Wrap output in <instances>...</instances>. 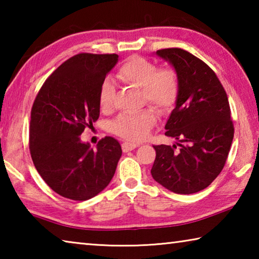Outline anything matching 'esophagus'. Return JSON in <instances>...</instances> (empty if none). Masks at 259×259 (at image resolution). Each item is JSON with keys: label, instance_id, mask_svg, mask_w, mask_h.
<instances>
[{"label": "esophagus", "instance_id": "obj_1", "mask_svg": "<svg viewBox=\"0 0 259 259\" xmlns=\"http://www.w3.org/2000/svg\"><path fill=\"white\" fill-rule=\"evenodd\" d=\"M136 147H138V144L128 143V142H125V143L122 144V151H123L124 153L129 152V151H133V150H135Z\"/></svg>", "mask_w": 259, "mask_h": 259}]
</instances>
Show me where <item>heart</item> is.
I'll return each instance as SVG.
<instances>
[{
  "label": "heart",
  "instance_id": "heart-1",
  "mask_svg": "<svg viewBox=\"0 0 259 259\" xmlns=\"http://www.w3.org/2000/svg\"><path fill=\"white\" fill-rule=\"evenodd\" d=\"M122 81L135 87L142 88L143 98L162 112L169 111L176 103L179 93V80L172 68L157 69L152 61L143 57H130L119 69ZM115 87L111 78L102 83L99 93V103L103 108L111 106ZM156 121L153 109H144L138 113L122 114L113 123V130L130 142H140L150 135V130Z\"/></svg>",
  "mask_w": 259,
  "mask_h": 259
}]
</instances>
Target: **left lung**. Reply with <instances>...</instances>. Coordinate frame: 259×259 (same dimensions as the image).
I'll list each match as a JSON object with an SVG mask.
<instances>
[{
	"mask_svg": "<svg viewBox=\"0 0 259 259\" xmlns=\"http://www.w3.org/2000/svg\"><path fill=\"white\" fill-rule=\"evenodd\" d=\"M155 55L177 73L179 93L164 126L176 143L153 145L151 174L166 190L192 194L208 187L225 165L234 137L229 99L212 69L190 52L170 48Z\"/></svg>",
	"mask_w": 259,
	"mask_h": 259,
	"instance_id": "8db88e82",
	"label": "left lung"
}]
</instances>
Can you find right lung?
<instances>
[{"instance_id": "add662e5", "label": "right lung", "mask_w": 259, "mask_h": 259, "mask_svg": "<svg viewBox=\"0 0 259 259\" xmlns=\"http://www.w3.org/2000/svg\"><path fill=\"white\" fill-rule=\"evenodd\" d=\"M119 56L78 54L43 83L30 113L29 151L37 172L64 198L85 201L115 174L120 143L105 137L94 151L80 136L98 120L100 87Z\"/></svg>"}]
</instances>
